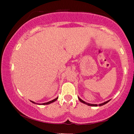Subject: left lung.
<instances>
[{
    "label": "left lung",
    "instance_id": "8db88e82",
    "mask_svg": "<svg viewBox=\"0 0 134 134\" xmlns=\"http://www.w3.org/2000/svg\"><path fill=\"white\" fill-rule=\"evenodd\" d=\"M78 98H79V100H80V101L81 102L83 103L84 104H86V105H88V106H103V105H105V104H106V103H107L108 102H109L110 101V100H108V101L102 103H100V104H99V105H97V104H90V103H86V102L83 101L82 99H81L80 98V97H78Z\"/></svg>",
    "mask_w": 134,
    "mask_h": 134
}]
</instances>
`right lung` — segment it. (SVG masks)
Returning a JSON list of instances; mask_svg holds the SVG:
<instances>
[{
    "label": "right lung",
    "mask_w": 134,
    "mask_h": 134,
    "mask_svg": "<svg viewBox=\"0 0 134 134\" xmlns=\"http://www.w3.org/2000/svg\"><path fill=\"white\" fill-rule=\"evenodd\" d=\"M58 99V97H57V98H55V99H53V100H51V101H49V102H47V103H35V102H33V101H31V102L32 103H35V104H38V105H48V104H50V103H53V102H55V100H57Z\"/></svg>",
    "instance_id": "1"
}]
</instances>
